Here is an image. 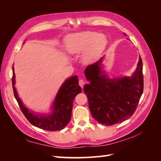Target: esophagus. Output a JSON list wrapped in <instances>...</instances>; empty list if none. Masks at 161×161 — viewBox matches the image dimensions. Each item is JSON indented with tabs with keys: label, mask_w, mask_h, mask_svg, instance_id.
<instances>
[{
	"label": "esophagus",
	"mask_w": 161,
	"mask_h": 161,
	"mask_svg": "<svg viewBox=\"0 0 161 161\" xmlns=\"http://www.w3.org/2000/svg\"><path fill=\"white\" fill-rule=\"evenodd\" d=\"M85 82L83 80H82V79L79 80V85L81 86L82 89L83 88V86L85 85Z\"/></svg>",
	"instance_id": "34e87169"
}]
</instances>
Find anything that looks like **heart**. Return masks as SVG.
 Instances as JSON below:
<instances>
[{"label":"heart","mask_w":161,"mask_h":161,"mask_svg":"<svg viewBox=\"0 0 161 161\" xmlns=\"http://www.w3.org/2000/svg\"><path fill=\"white\" fill-rule=\"evenodd\" d=\"M106 43L105 36L95 31H87L68 36L64 40V47L70 55L82 53V61L91 63L99 56Z\"/></svg>","instance_id":"1"}]
</instances>
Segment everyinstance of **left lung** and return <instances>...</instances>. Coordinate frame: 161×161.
Instances as JSON below:
<instances>
[{"label":"left lung","mask_w":161,"mask_h":161,"mask_svg":"<svg viewBox=\"0 0 161 161\" xmlns=\"http://www.w3.org/2000/svg\"><path fill=\"white\" fill-rule=\"evenodd\" d=\"M102 61L103 58L86 68L85 74L90 84L85 85L83 90L93 118L105 125H112L128 119L137 108L144 89L142 60L140 56L131 77L114 79L102 71Z\"/></svg>","instance_id":"obj_1"}]
</instances>
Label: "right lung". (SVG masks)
Wrapping results in <instances>:
<instances>
[{"instance_id":"add662e5","label":"right lung","mask_w":161,"mask_h":161,"mask_svg":"<svg viewBox=\"0 0 161 161\" xmlns=\"http://www.w3.org/2000/svg\"><path fill=\"white\" fill-rule=\"evenodd\" d=\"M14 72L13 67L12 85L14 97L22 113L30 122L36 127L47 131H58L64 129L71 118L73 101L82 91L79 85L78 76L70 77L61 86L52 105V112L48 115H37L29 110L18 97L14 87Z\"/></svg>"}]
</instances>
